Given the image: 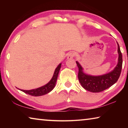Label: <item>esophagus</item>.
I'll return each instance as SVG.
<instances>
[{
  "label": "esophagus",
  "mask_w": 128,
  "mask_h": 128,
  "mask_svg": "<svg viewBox=\"0 0 128 128\" xmlns=\"http://www.w3.org/2000/svg\"><path fill=\"white\" fill-rule=\"evenodd\" d=\"M75 56V53L73 51H70L69 52V53L68 55V57H67V59H73L74 58V56Z\"/></svg>",
  "instance_id": "1"
}]
</instances>
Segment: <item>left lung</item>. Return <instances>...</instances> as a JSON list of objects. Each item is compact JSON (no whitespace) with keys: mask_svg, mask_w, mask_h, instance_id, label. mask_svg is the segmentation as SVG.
<instances>
[{"mask_svg":"<svg viewBox=\"0 0 128 128\" xmlns=\"http://www.w3.org/2000/svg\"><path fill=\"white\" fill-rule=\"evenodd\" d=\"M117 43L118 54V64L113 70L107 74L98 76L86 74L84 73L83 68L81 65L78 62H76V64L78 68V78L81 86L85 89L92 92H101L110 88L118 81L122 69V57L120 46L118 42Z\"/></svg>","mask_w":128,"mask_h":128,"instance_id":"left-lung-1","label":"left lung"}]
</instances>
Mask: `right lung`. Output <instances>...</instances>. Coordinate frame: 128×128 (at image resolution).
Here are the masks:
<instances>
[{
    "label": "right lung",
    "instance_id": "obj_1",
    "mask_svg": "<svg viewBox=\"0 0 128 128\" xmlns=\"http://www.w3.org/2000/svg\"><path fill=\"white\" fill-rule=\"evenodd\" d=\"M62 64L60 63L59 66H58L57 68L55 69V72H54L53 77L52 78L51 80L47 83L46 85L42 86L37 88H35V89L30 90H20L22 92H24L26 94H28L32 96H42V95H45L48 93L53 90V88H55L56 80L58 78V74H59V70L61 68Z\"/></svg>",
    "mask_w": 128,
    "mask_h": 128
}]
</instances>
